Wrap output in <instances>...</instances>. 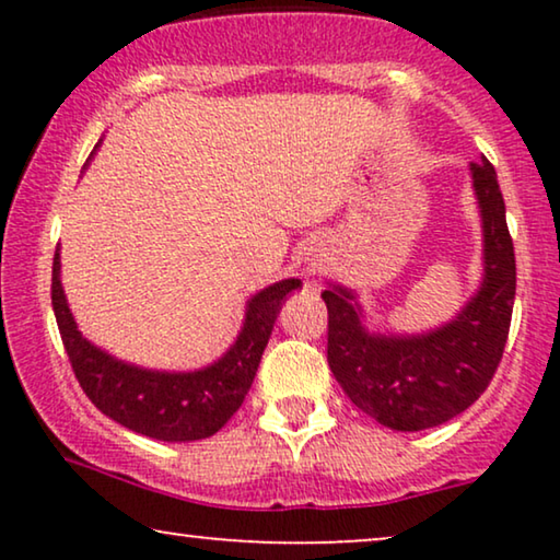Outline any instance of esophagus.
Here are the masks:
<instances>
[{
    "instance_id": "obj_1",
    "label": "esophagus",
    "mask_w": 560,
    "mask_h": 560,
    "mask_svg": "<svg viewBox=\"0 0 560 560\" xmlns=\"http://www.w3.org/2000/svg\"><path fill=\"white\" fill-rule=\"evenodd\" d=\"M311 267H313V270H316V267H318V262H316V259H313V262H311Z\"/></svg>"
}]
</instances>
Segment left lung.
<instances>
[{
  "instance_id": "left-lung-1",
  "label": "left lung",
  "mask_w": 560,
  "mask_h": 560,
  "mask_svg": "<svg viewBox=\"0 0 560 560\" xmlns=\"http://www.w3.org/2000/svg\"><path fill=\"white\" fill-rule=\"evenodd\" d=\"M481 219V280L477 293L446 324L420 334L374 331L357 290L328 282V366L359 410L393 428L425 431L479 400L510 334L515 305V247L504 198L487 158L469 165Z\"/></svg>"
}]
</instances>
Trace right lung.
Here are the masks:
<instances>
[{
    "instance_id": "obj_1",
    "label": "right lung",
    "mask_w": 560,
    "mask_h": 560,
    "mask_svg": "<svg viewBox=\"0 0 560 560\" xmlns=\"http://www.w3.org/2000/svg\"><path fill=\"white\" fill-rule=\"evenodd\" d=\"M301 285L303 282L298 278H288L252 295L232 347L217 362L194 372L148 370L91 343L79 331V324L68 308L60 282V247L52 257L50 295L60 339L89 400L129 431L167 443H188L221 431L226 420L242 408L282 303Z\"/></svg>"
}]
</instances>
